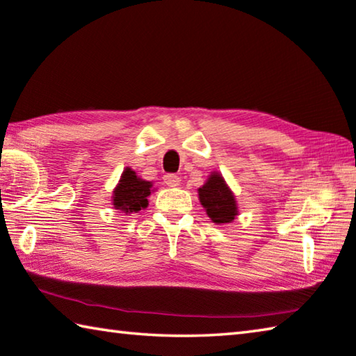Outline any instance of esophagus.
Wrapping results in <instances>:
<instances>
[{"instance_id":"esophagus-1","label":"esophagus","mask_w":356,"mask_h":356,"mask_svg":"<svg viewBox=\"0 0 356 356\" xmlns=\"http://www.w3.org/2000/svg\"><path fill=\"white\" fill-rule=\"evenodd\" d=\"M163 180L168 186H177L180 184V177L176 176V174H166Z\"/></svg>"}]
</instances>
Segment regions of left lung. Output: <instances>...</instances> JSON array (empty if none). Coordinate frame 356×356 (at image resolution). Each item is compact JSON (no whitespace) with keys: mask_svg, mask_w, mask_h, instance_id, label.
Instances as JSON below:
<instances>
[{"mask_svg":"<svg viewBox=\"0 0 356 356\" xmlns=\"http://www.w3.org/2000/svg\"><path fill=\"white\" fill-rule=\"evenodd\" d=\"M199 200L213 222H232L238 215L234 193L225 185L218 172H213L202 188H199Z\"/></svg>","mask_w":356,"mask_h":356,"instance_id":"1","label":"left lung"}]
</instances>
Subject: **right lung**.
<instances>
[{
    "label": "right lung",
    "instance_id": "1",
    "mask_svg": "<svg viewBox=\"0 0 356 356\" xmlns=\"http://www.w3.org/2000/svg\"><path fill=\"white\" fill-rule=\"evenodd\" d=\"M151 182L137 177L131 168L122 172L118 186L113 191V205L124 213L140 211L147 207V196L151 195Z\"/></svg>",
    "mask_w": 356,
    "mask_h": 356
}]
</instances>
